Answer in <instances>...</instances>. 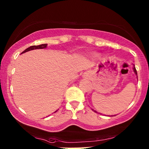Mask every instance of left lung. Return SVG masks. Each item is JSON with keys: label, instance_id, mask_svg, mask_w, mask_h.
Wrapping results in <instances>:
<instances>
[{"label": "left lung", "instance_id": "left-lung-1", "mask_svg": "<svg viewBox=\"0 0 149 149\" xmlns=\"http://www.w3.org/2000/svg\"><path fill=\"white\" fill-rule=\"evenodd\" d=\"M133 70H134V72H135V74H136L137 75V70H136V69H135V66H134V67H133ZM95 112H96V111H95ZM96 113H97V112H96Z\"/></svg>", "mask_w": 149, "mask_h": 149}]
</instances>
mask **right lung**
<instances>
[{
    "label": "right lung",
    "instance_id": "add662e5",
    "mask_svg": "<svg viewBox=\"0 0 149 149\" xmlns=\"http://www.w3.org/2000/svg\"><path fill=\"white\" fill-rule=\"evenodd\" d=\"M47 47V44H41V45H32V46L29 47L28 48H27L26 49H25V50H24L23 52L21 53V54H23V53H25V52H28V51L32 50V49H43V48H45V47Z\"/></svg>",
    "mask_w": 149,
    "mask_h": 149
}]
</instances>
